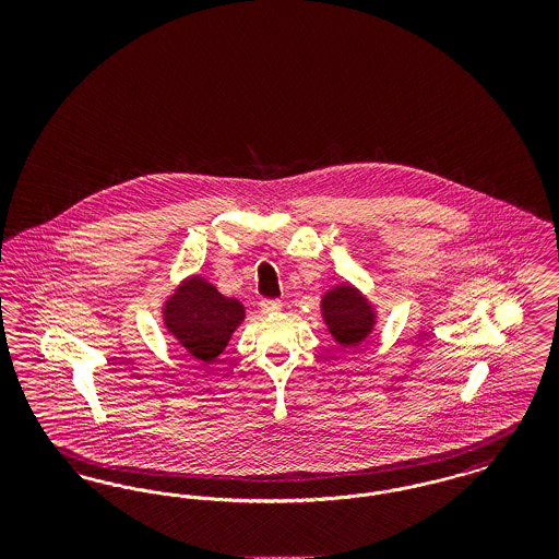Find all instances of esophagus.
I'll list each match as a JSON object with an SVG mask.
<instances>
[{
	"label": "esophagus",
	"instance_id": "esophagus-1",
	"mask_svg": "<svg viewBox=\"0 0 559 559\" xmlns=\"http://www.w3.org/2000/svg\"><path fill=\"white\" fill-rule=\"evenodd\" d=\"M283 308V301L281 299H262L260 301V310L264 314H272V312H278Z\"/></svg>",
	"mask_w": 559,
	"mask_h": 559
}]
</instances>
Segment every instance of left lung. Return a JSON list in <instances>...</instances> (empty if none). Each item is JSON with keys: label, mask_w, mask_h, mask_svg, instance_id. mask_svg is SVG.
Wrapping results in <instances>:
<instances>
[{"label": "left lung", "mask_w": 559, "mask_h": 559, "mask_svg": "<svg viewBox=\"0 0 559 559\" xmlns=\"http://www.w3.org/2000/svg\"><path fill=\"white\" fill-rule=\"evenodd\" d=\"M320 317L333 342L342 347H358L367 342L379 319L377 306L347 281L322 293Z\"/></svg>", "instance_id": "left-lung-1"}]
</instances>
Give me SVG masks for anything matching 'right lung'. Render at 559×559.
Masks as SVG:
<instances>
[{"instance_id":"1","label":"right lung","mask_w":559,"mask_h":559,"mask_svg":"<svg viewBox=\"0 0 559 559\" xmlns=\"http://www.w3.org/2000/svg\"><path fill=\"white\" fill-rule=\"evenodd\" d=\"M160 317L167 333L190 356L213 362L245 320V306L237 297L217 292L205 276L192 274L167 295Z\"/></svg>"}]
</instances>
